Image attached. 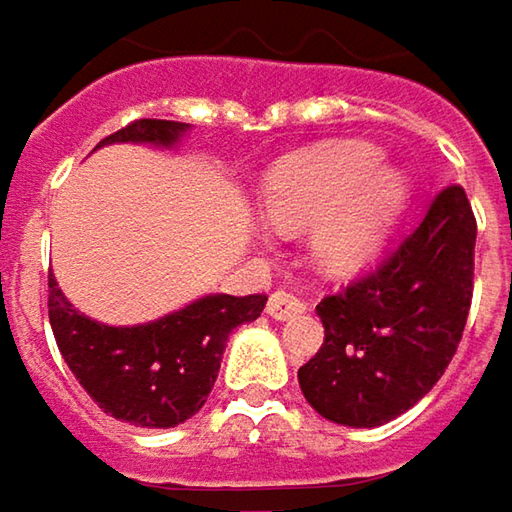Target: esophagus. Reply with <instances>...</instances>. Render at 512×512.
Returning a JSON list of instances; mask_svg holds the SVG:
<instances>
[{
	"mask_svg": "<svg viewBox=\"0 0 512 512\" xmlns=\"http://www.w3.org/2000/svg\"><path fill=\"white\" fill-rule=\"evenodd\" d=\"M303 311H306V303L300 297H294L291 291H274L268 300V314L274 320H288V317H297Z\"/></svg>",
	"mask_w": 512,
	"mask_h": 512,
	"instance_id": "obj_1",
	"label": "esophagus"
}]
</instances>
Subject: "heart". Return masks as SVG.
<instances>
[{
    "label": "heart",
    "instance_id": "1",
    "mask_svg": "<svg viewBox=\"0 0 512 512\" xmlns=\"http://www.w3.org/2000/svg\"><path fill=\"white\" fill-rule=\"evenodd\" d=\"M379 160L370 145H332L276 165L265 192L271 224L297 230L320 221V256L338 268L361 265L382 247L408 192L405 177Z\"/></svg>",
    "mask_w": 512,
    "mask_h": 512
}]
</instances>
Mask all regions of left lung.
<instances>
[{
  "label": "left lung",
  "instance_id": "1",
  "mask_svg": "<svg viewBox=\"0 0 512 512\" xmlns=\"http://www.w3.org/2000/svg\"><path fill=\"white\" fill-rule=\"evenodd\" d=\"M475 236L463 186H443L370 274L320 300L326 338L297 373L320 417L376 428L440 382L472 306Z\"/></svg>",
  "mask_w": 512,
  "mask_h": 512
}]
</instances>
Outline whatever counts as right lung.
Listing matches in <instances>:
<instances>
[{
	"label": "right lung",
	"mask_w": 512,
	"mask_h": 512,
	"mask_svg": "<svg viewBox=\"0 0 512 512\" xmlns=\"http://www.w3.org/2000/svg\"><path fill=\"white\" fill-rule=\"evenodd\" d=\"M186 122L136 119L98 142L174 145ZM265 294H212L142 326H104L72 309L49 274V323L75 379L116 420L142 428H174L198 414L218 379L230 332L256 320Z\"/></svg>",
	"instance_id": "right-lung-1"
}]
</instances>
